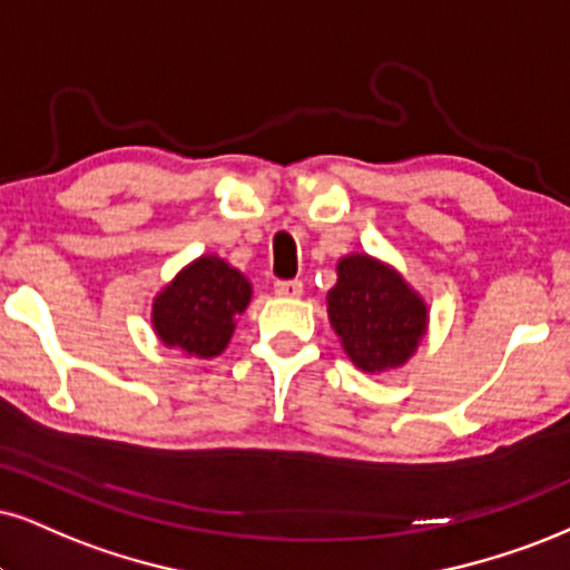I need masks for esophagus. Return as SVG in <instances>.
I'll return each instance as SVG.
<instances>
[{
    "label": "esophagus",
    "instance_id": "obj_1",
    "mask_svg": "<svg viewBox=\"0 0 570 570\" xmlns=\"http://www.w3.org/2000/svg\"><path fill=\"white\" fill-rule=\"evenodd\" d=\"M274 293L279 298H301L304 296V283H298V279H279V283H274Z\"/></svg>",
    "mask_w": 570,
    "mask_h": 570
}]
</instances>
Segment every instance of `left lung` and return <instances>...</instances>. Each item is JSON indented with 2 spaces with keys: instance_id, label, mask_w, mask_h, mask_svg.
<instances>
[{
  "instance_id": "obj_1",
  "label": "left lung",
  "mask_w": 570,
  "mask_h": 570,
  "mask_svg": "<svg viewBox=\"0 0 570 570\" xmlns=\"http://www.w3.org/2000/svg\"><path fill=\"white\" fill-rule=\"evenodd\" d=\"M327 293V317L343 351L362 372L404 367L428 333V304L381 258L348 253Z\"/></svg>"
}]
</instances>
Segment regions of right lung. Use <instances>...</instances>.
I'll return each instance as SVG.
<instances>
[{
	"label": "right lung",
	"mask_w": 570,
	"mask_h": 570,
	"mask_svg": "<svg viewBox=\"0 0 570 570\" xmlns=\"http://www.w3.org/2000/svg\"><path fill=\"white\" fill-rule=\"evenodd\" d=\"M253 296L250 279L224 258H195L153 301V330L166 348L216 360Z\"/></svg>",
	"instance_id": "obj_1"
}]
</instances>
